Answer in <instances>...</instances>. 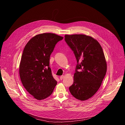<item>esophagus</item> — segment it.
Returning a JSON list of instances; mask_svg holds the SVG:
<instances>
[{"label": "esophagus", "instance_id": "esophagus-1", "mask_svg": "<svg viewBox=\"0 0 125 125\" xmlns=\"http://www.w3.org/2000/svg\"><path fill=\"white\" fill-rule=\"evenodd\" d=\"M64 78H65V76H64V75H63V76H61L60 77V79L61 80H62Z\"/></svg>", "mask_w": 125, "mask_h": 125}]
</instances>
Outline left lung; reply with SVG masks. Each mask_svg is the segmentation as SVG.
Instances as JSON below:
<instances>
[{"label":"left lung","mask_w":125,"mask_h":125,"mask_svg":"<svg viewBox=\"0 0 125 125\" xmlns=\"http://www.w3.org/2000/svg\"><path fill=\"white\" fill-rule=\"evenodd\" d=\"M65 41L77 61L70 92L77 99L87 100L97 92L106 75L107 64L103 49L96 40L85 34H65Z\"/></svg>","instance_id":"obj_1"}]
</instances>
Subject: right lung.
Wrapping results in <instances>:
<instances>
[{
    "instance_id": "obj_1",
    "label": "right lung",
    "mask_w": 125,
    "mask_h": 125,
    "mask_svg": "<svg viewBox=\"0 0 125 125\" xmlns=\"http://www.w3.org/2000/svg\"><path fill=\"white\" fill-rule=\"evenodd\" d=\"M63 37L53 33L32 37L23 50L19 74L27 91L38 100L50 96L57 84L49 67V59L56 44Z\"/></svg>"
}]
</instances>
